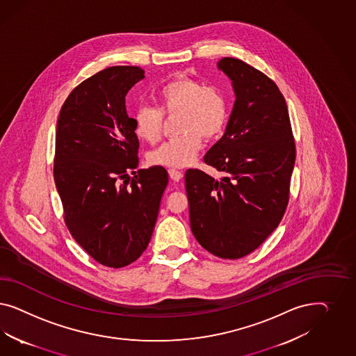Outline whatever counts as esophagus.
<instances>
[{
  "mask_svg": "<svg viewBox=\"0 0 356 356\" xmlns=\"http://www.w3.org/2000/svg\"><path fill=\"white\" fill-rule=\"evenodd\" d=\"M168 175H170V177L172 179L173 181H180L183 179V172L177 171L175 168H170L168 170Z\"/></svg>",
  "mask_w": 356,
  "mask_h": 356,
  "instance_id": "34e87169",
  "label": "esophagus"
}]
</instances>
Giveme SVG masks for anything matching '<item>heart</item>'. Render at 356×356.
<instances>
[{
    "label": "heart",
    "mask_w": 356,
    "mask_h": 356,
    "mask_svg": "<svg viewBox=\"0 0 356 356\" xmlns=\"http://www.w3.org/2000/svg\"><path fill=\"white\" fill-rule=\"evenodd\" d=\"M158 108L140 106L134 113V130L140 140L155 143L162 137L164 116L179 118L177 138L151 151V165L180 168L193 162L201 140L216 138L226 125L227 102L216 86L180 76L165 83L156 94Z\"/></svg>",
    "instance_id": "heart-1"
}]
</instances>
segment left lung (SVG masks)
Segmentation results:
<instances>
[{
	"label": "left lung",
	"instance_id": "obj_1",
	"mask_svg": "<svg viewBox=\"0 0 356 356\" xmlns=\"http://www.w3.org/2000/svg\"><path fill=\"white\" fill-rule=\"evenodd\" d=\"M218 67L232 79L236 100L225 136L204 161L226 176L218 181L191 168L185 189L197 241L219 259H236L259 248L284 216L296 146L275 82L234 57Z\"/></svg>",
	"mask_w": 356,
	"mask_h": 356
}]
</instances>
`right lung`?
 I'll return each mask as SVG.
<instances>
[{"label":"right lung","mask_w":356,"mask_h":356,"mask_svg":"<svg viewBox=\"0 0 356 356\" xmlns=\"http://www.w3.org/2000/svg\"><path fill=\"white\" fill-rule=\"evenodd\" d=\"M143 76L138 66L88 76L66 97L57 120L54 176L65 225L91 259L113 269L147 248L168 184L161 165L136 171L140 142L125 97Z\"/></svg>","instance_id":"add662e5"}]
</instances>
